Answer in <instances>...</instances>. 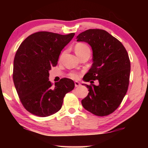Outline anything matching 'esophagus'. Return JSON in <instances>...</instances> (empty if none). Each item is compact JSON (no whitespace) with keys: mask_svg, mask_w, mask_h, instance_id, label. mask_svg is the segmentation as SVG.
Returning <instances> with one entry per match:
<instances>
[{"mask_svg":"<svg viewBox=\"0 0 148 148\" xmlns=\"http://www.w3.org/2000/svg\"><path fill=\"white\" fill-rule=\"evenodd\" d=\"M74 84H75V87H76L81 86V84H80V83H79V82H74Z\"/></svg>","mask_w":148,"mask_h":148,"instance_id":"esophagus-1","label":"esophagus"}]
</instances>
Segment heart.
<instances>
[{
    "mask_svg": "<svg viewBox=\"0 0 148 148\" xmlns=\"http://www.w3.org/2000/svg\"><path fill=\"white\" fill-rule=\"evenodd\" d=\"M74 50L76 55L79 57L86 53H90L89 47L86 44L83 43V42H79V43H77L75 45ZM79 76V74L76 73V72H72V73L70 74V77L74 79H78Z\"/></svg>",
    "mask_w": 148,
    "mask_h": 148,
    "instance_id": "1",
    "label": "heart"
}]
</instances>
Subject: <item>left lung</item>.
<instances>
[{"instance_id": "left-lung-1", "label": "left lung", "mask_w": 148, "mask_h": 148, "mask_svg": "<svg viewBox=\"0 0 148 148\" xmlns=\"http://www.w3.org/2000/svg\"><path fill=\"white\" fill-rule=\"evenodd\" d=\"M77 41L91 46L92 63L85 75L89 93L82 101L87 111L98 116L113 113L121 104L129 84L131 62L126 49L121 42L102 29H88L77 36ZM98 79V86L91 80Z\"/></svg>"}]
</instances>
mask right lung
Wrapping results in <instances>:
<instances>
[{"label": "right lung", "mask_w": 148, "mask_h": 148, "mask_svg": "<svg viewBox=\"0 0 148 148\" xmlns=\"http://www.w3.org/2000/svg\"><path fill=\"white\" fill-rule=\"evenodd\" d=\"M40 31L29 36L17 49L14 60L13 80L20 101L30 113L39 117L56 114L73 80L62 78L52 86L49 71L57 64L59 55L74 36Z\"/></svg>", "instance_id": "1"}]
</instances>
